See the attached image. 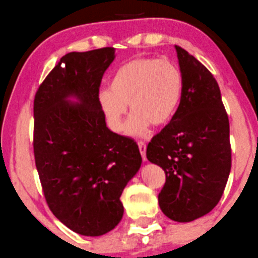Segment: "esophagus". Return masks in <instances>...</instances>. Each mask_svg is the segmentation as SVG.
I'll return each instance as SVG.
<instances>
[{"label":"esophagus","instance_id":"obj_1","mask_svg":"<svg viewBox=\"0 0 258 258\" xmlns=\"http://www.w3.org/2000/svg\"><path fill=\"white\" fill-rule=\"evenodd\" d=\"M138 148H140L141 156H142L143 161H146V150H147V146L143 142H138Z\"/></svg>","mask_w":258,"mask_h":258}]
</instances>
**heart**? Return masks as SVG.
Wrapping results in <instances>:
<instances>
[{
	"mask_svg": "<svg viewBox=\"0 0 258 258\" xmlns=\"http://www.w3.org/2000/svg\"><path fill=\"white\" fill-rule=\"evenodd\" d=\"M183 77L175 64L158 58H137L121 65L110 80V89L97 94L107 126L123 130L127 105L132 116L126 126L131 136H143L151 124L164 126L174 117L183 97Z\"/></svg>",
	"mask_w": 258,
	"mask_h": 258,
	"instance_id": "obj_1",
	"label": "heart"
}]
</instances>
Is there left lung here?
<instances>
[{
    "instance_id": "left-lung-1",
    "label": "left lung",
    "mask_w": 258,
    "mask_h": 258,
    "mask_svg": "<svg viewBox=\"0 0 258 258\" xmlns=\"http://www.w3.org/2000/svg\"><path fill=\"white\" fill-rule=\"evenodd\" d=\"M175 50L184 83L180 106L146 154L165 173L159 208L172 220L190 222L210 213L224 193L231 169L230 126L213 74L183 48Z\"/></svg>"
}]
</instances>
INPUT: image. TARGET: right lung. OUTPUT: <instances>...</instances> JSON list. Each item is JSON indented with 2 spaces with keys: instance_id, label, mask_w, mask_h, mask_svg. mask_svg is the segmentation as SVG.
<instances>
[{
  "instance_id": "right-lung-1",
  "label": "right lung",
  "mask_w": 258,
  "mask_h": 258,
  "mask_svg": "<svg viewBox=\"0 0 258 258\" xmlns=\"http://www.w3.org/2000/svg\"><path fill=\"white\" fill-rule=\"evenodd\" d=\"M115 48L65 54L34 97L33 148L43 193L59 221L101 236L123 215L120 197L142 163L137 143L107 128L97 102Z\"/></svg>"
}]
</instances>
